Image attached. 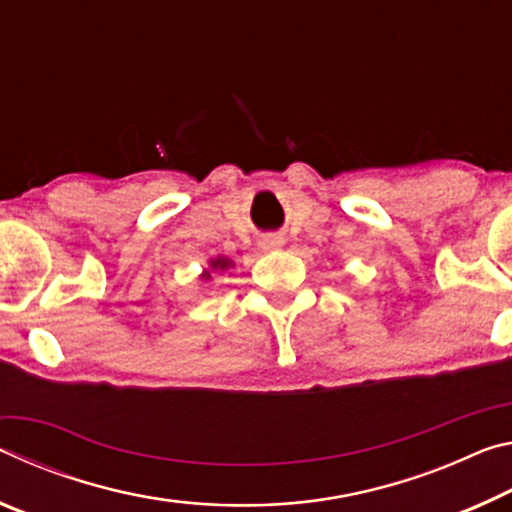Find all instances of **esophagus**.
Here are the masks:
<instances>
[{
  "mask_svg": "<svg viewBox=\"0 0 512 512\" xmlns=\"http://www.w3.org/2000/svg\"><path fill=\"white\" fill-rule=\"evenodd\" d=\"M283 245H286V240H283V236H279V233H267V236L261 238V247L263 249H281Z\"/></svg>",
  "mask_w": 512,
  "mask_h": 512,
  "instance_id": "esophagus-1",
  "label": "esophagus"
}]
</instances>
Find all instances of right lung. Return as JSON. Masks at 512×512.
Wrapping results in <instances>:
<instances>
[{"label": "right lung", "mask_w": 512, "mask_h": 512, "mask_svg": "<svg viewBox=\"0 0 512 512\" xmlns=\"http://www.w3.org/2000/svg\"><path fill=\"white\" fill-rule=\"evenodd\" d=\"M233 263L229 261V258H224V256H217V258H213L211 261V270H206L204 274H201V279H211V272H222V270H226V267H231Z\"/></svg>", "instance_id": "add662e5"}]
</instances>
